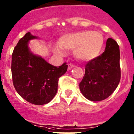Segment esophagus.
<instances>
[{
    "instance_id": "34e87169",
    "label": "esophagus",
    "mask_w": 134,
    "mask_h": 134,
    "mask_svg": "<svg viewBox=\"0 0 134 134\" xmlns=\"http://www.w3.org/2000/svg\"><path fill=\"white\" fill-rule=\"evenodd\" d=\"M75 67L74 65L71 64H69L68 65V70H70V69H72L73 67Z\"/></svg>"
}]
</instances>
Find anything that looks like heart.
I'll use <instances>...</instances> for the list:
<instances>
[{
	"instance_id": "obj_1",
	"label": "heart",
	"mask_w": 134,
	"mask_h": 134,
	"mask_svg": "<svg viewBox=\"0 0 134 134\" xmlns=\"http://www.w3.org/2000/svg\"><path fill=\"white\" fill-rule=\"evenodd\" d=\"M104 44L102 34L91 30L67 34L62 37L58 41L60 47H56L55 51L64 55L62 49L74 51V55L81 61H90L98 57Z\"/></svg>"
}]
</instances>
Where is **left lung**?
I'll use <instances>...</instances> for the list:
<instances>
[{
    "label": "left lung",
    "mask_w": 134,
    "mask_h": 134,
    "mask_svg": "<svg viewBox=\"0 0 134 134\" xmlns=\"http://www.w3.org/2000/svg\"><path fill=\"white\" fill-rule=\"evenodd\" d=\"M120 48L114 39L107 40L105 51L85 65V76L79 89L91 101L105 99L116 89L121 79Z\"/></svg>",
    "instance_id": "1"
}]
</instances>
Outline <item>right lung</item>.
Returning a JSON list of instances; mask_svg holds the SVG:
<instances>
[{"instance_id":"right-lung-1","label":"right lung","mask_w":134,"mask_h":134,"mask_svg":"<svg viewBox=\"0 0 134 134\" xmlns=\"http://www.w3.org/2000/svg\"><path fill=\"white\" fill-rule=\"evenodd\" d=\"M35 38L28 32L14 47L11 60L13 83L17 93L27 102L44 105L55 96L59 77L66 72L68 65L65 62L55 67L33 55L28 42Z\"/></svg>"}]
</instances>
